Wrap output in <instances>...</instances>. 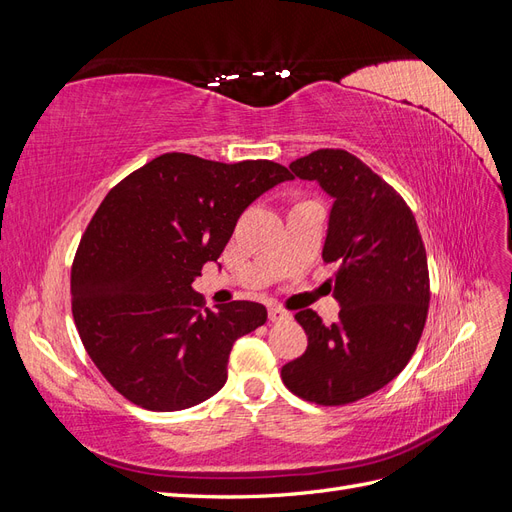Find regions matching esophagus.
<instances>
[{
  "instance_id": "34e87169",
  "label": "esophagus",
  "mask_w": 512,
  "mask_h": 512,
  "mask_svg": "<svg viewBox=\"0 0 512 512\" xmlns=\"http://www.w3.org/2000/svg\"><path fill=\"white\" fill-rule=\"evenodd\" d=\"M288 318H290V312H286V309L280 307V305H273L269 309V320L271 322H282V320H288Z\"/></svg>"
}]
</instances>
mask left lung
I'll use <instances>...</instances> for the list:
<instances>
[{"mask_svg":"<svg viewBox=\"0 0 512 512\" xmlns=\"http://www.w3.org/2000/svg\"><path fill=\"white\" fill-rule=\"evenodd\" d=\"M290 170L335 198L322 260L337 262L342 309L331 327L314 309L294 314L307 350L282 367V380L312 404L348 406L380 391L412 359L431 297L427 252L406 200L346 149H318Z\"/></svg>","mask_w":512,"mask_h":512,"instance_id":"obj_1","label":"left lung"}]
</instances>
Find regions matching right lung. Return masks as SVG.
I'll use <instances>...</instances> for the list:
<instances>
[{
  "label": "right lung",
  "instance_id": "1",
  "mask_svg": "<svg viewBox=\"0 0 512 512\" xmlns=\"http://www.w3.org/2000/svg\"><path fill=\"white\" fill-rule=\"evenodd\" d=\"M286 179L271 160L164 153L104 196L74 254L70 294L81 342L117 393L175 412L222 389L232 344L267 322V307L230 301L213 312L192 282L245 207Z\"/></svg>",
  "mask_w": 512,
  "mask_h": 512
}]
</instances>
